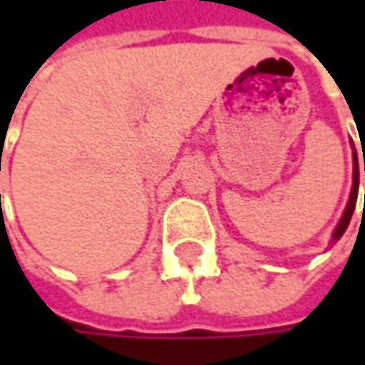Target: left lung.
I'll list each match as a JSON object with an SVG mask.
<instances>
[{
  "label": "left lung",
  "mask_w": 365,
  "mask_h": 365,
  "mask_svg": "<svg viewBox=\"0 0 365 365\" xmlns=\"http://www.w3.org/2000/svg\"><path fill=\"white\" fill-rule=\"evenodd\" d=\"M353 187H351V196H349V202H346V209H344V213H342V217H340V222H338V226H336V230H334V235H331V245L344 235V230H346V226H349V222H351V215H353V211H355V205H357V190H359V165H357V152H355V148H353ZM364 171H365V154H364ZM364 211H365V196H364Z\"/></svg>",
  "instance_id": "8db88e82"
}]
</instances>
